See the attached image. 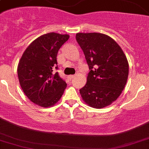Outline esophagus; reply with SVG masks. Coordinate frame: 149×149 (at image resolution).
I'll list each match as a JSON object with an SVG mask.
<instances>
[{"mask_svg": "<svg viewBox=\"0 0 149 149\" xmlns=\"http://www.w3.org/2000/svg\"><path fill=\"white\" fill-rule=\"evenodd\" d=\"M74 76H73V75H70V76H68V79H69V80H71V79H73V78H74Z\"/></svg>", "mask_w": 149, "mask_h": 149, "instance_id": "obj_1", "label": "esophagus"}]
</instances>
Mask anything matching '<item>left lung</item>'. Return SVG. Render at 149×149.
<instances>
[{"label":"left lung","mask_w":149,"mask_h":149,"mask_svg":"<svg viewBox=\"0 0 149 149\" xmlns=\"http://www.w3.org/2000/svg\"><path fill=\"white\" fill-rule=\"evenodd\" d=\"M76 41L83 51L90 72L80 90L85 102L103 108L118 98L125 87L129 63L118 44L104 34L77 33Z\"/></svg>","instance_id":"obj_1"}]
</instances>
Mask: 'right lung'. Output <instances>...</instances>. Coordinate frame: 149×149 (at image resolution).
<instances>
[{"label":"right lung","instance_id":"obj_1","mask_svg":"<svg viewBox=\"0 0 149 149\" xmlns=\"http://www.w3.org/2000/svg\"><path fill=\"white\" fill-rule=\"evenodd\" d=\"M68 35L45 34L34 40L24 52L17 66L19 84L25 95L42 107L54 105L61 99L66 83L58 72L56 56Z\"/></svg>","mask_w":149,"mask_h":149}]
</instances>
